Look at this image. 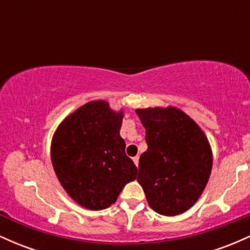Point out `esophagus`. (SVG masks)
I'll return each mask as SVG.
<instances>
[{
    "mask_svg": "<svg viewBox=\"0 0 250 250\" xmlns=\"http://www.w3.org/2000/svg\"><path fill=\"white\" fill-rule=\"evenodd\" d=\"M139 159H140L139 156H135V157H133V161H134L135 165H136V167H137V166H139Z\"/></svg>",
    "mask_w": 250,
    "mask_h": 250,
    "instance_id": "esophagus-1",
    "label": "esophagus"
}]
</instances>
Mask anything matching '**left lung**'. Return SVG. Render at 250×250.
Segmentation results:
<instances>
[{
	"mask_svg": "<svg viewBox=\"0 0 250 250\" xmlns=\"http://www.w3.org/2000/svg\"><path fill=\"white\" fill-rule=\"evenodd\" d=\"M148 149L137 182L156 213L175 216L196 202L207 186L213 155L199 125L180 109H137Z\"/></svg>",
	"mask_w": 250,
	"mask_h": 250,
	"instance_id": "obj_1",
	"label": "left lung"
}]
</instances>
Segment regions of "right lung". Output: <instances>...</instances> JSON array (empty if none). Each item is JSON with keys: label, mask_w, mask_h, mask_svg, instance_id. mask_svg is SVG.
<instances>
[{"label": "right lung", "mask_w": 250, "mask_h": 250, "mask_svg": "<svg viewBox=\"0 0 250 250\" xmlns=\"http://www.w3.org/2000/svg\"><path fill=\"white\" fill-rule=\"evenodd\" d=\"M122 111L89 102L68 116L51 142V161L68 194L83 207L101 210L115 202L137 168L120 136Z\"/></svg>", "instance_id": "add662e5"}]
</instances>
